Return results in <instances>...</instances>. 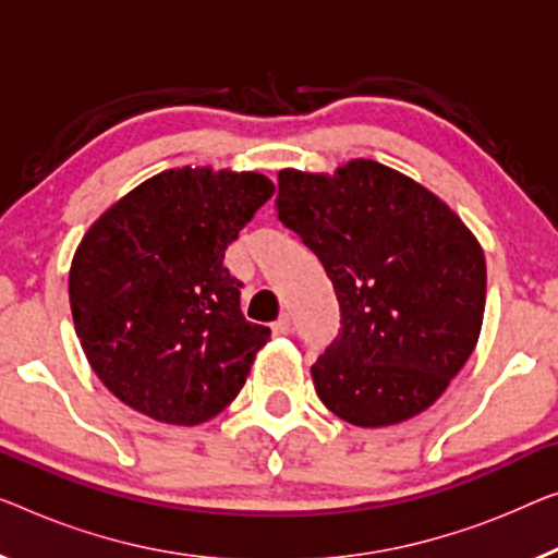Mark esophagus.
Segmentation results:
<instances>
[{"label":"esophagus","instance_id":"34e87169","mask_svg":"<svg viewBox=\"0 0 558 558\" xmlns=\"http://www.w3.org/2000/svg\"><path fill=\"white\" fill-rule=\"evenodd\" d=\"M270 328H272V336H288V332H290V318H288L286 313H282L280 318L272 323Z\"/></svg>","mask_w":558,"mask_h":558}]
</instances>
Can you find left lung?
Wrapping results in <instances>:
<instances>
[{"label":"left lung","mask_w":558,"mask_h":558,"mask_svg":"<svg viewBox=\"0 0 558 558\" xmlns=\"http://www.w3.org/2000/svg\"><path fill=\"white\" fill-rule=\"evenodd\" d=\"M276 210L318 255L340 305L338 336L311 368L326 409L378 428L434 405L484 323L486 260L473 232L373 160L336 174L280 170Z\"/></svg>","instance_id":"obj_1"}]
</instances>
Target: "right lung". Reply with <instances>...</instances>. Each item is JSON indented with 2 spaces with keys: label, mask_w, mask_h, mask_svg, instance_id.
<instances>
[{
  "label": "right lung",
  "mask_w": 558,
  "mask_h": 558,
  "mask_svg": "<svg viewBox=\"0 0 558 558\" xmlns=\"http://www.w3.org/2000/svg\"><path fill=\"white\" fill-rule=\"evenodd\" d=\"M272 193L260 172L168 170L82 238L70 268L74 330L124 405L197 426L240 393L270 328L245 320L243 282L222 260Z\"/></svg>",
  "instance_id": "obj_1"
}]
</instances>
